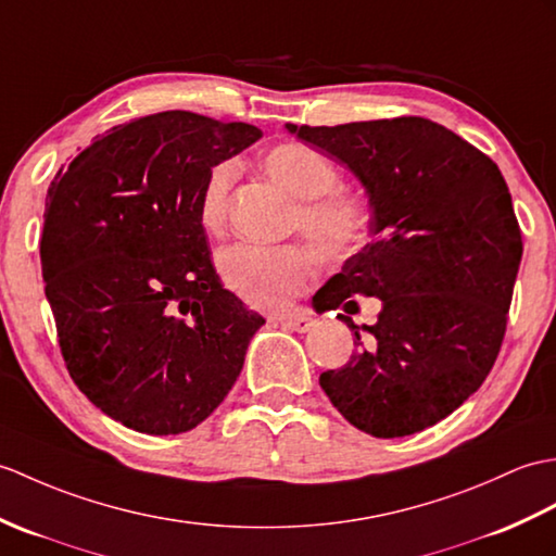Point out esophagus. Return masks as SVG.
<instances>
[{"label":"esophagus","mask_w":556,"mask_h":556,"mask_svg":"<svg viewBox=\"0 0 556 556\" xmlns=\"http://www.w3.org/2000/svg\"><path fill=\"white\" fill-rule=\"evenodd\" d=\"M279 321H281V325H287L289 329L301 331V333H305V331L315 327V319L309 315H287V317H279Z\"/></svg>","instance_id":"34e87169"}]
</instances>
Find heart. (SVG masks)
<instances>
[{
  "label": "heart",
  "mask_w": 556,
  "mask_h": 556,
  "mask_svg": "<svg viewBox=\"0 0 556 556\" xmlns=\"http://www.w3.org/2000/svg\"><path fill=\"white\" fill-rule=\"evenodd\" d=\"M263 167L277 185L295 199L291 227L327 255L345 261L365 247L371 227V211L363 197L339 189L341 173L325 153L299 141H283L263 156ZM235 161H217L205 173L199 193L201 225L217 231L225 225L229 189L235 185ZM319 255L301 241L235 243L217 257L219 275L243 303L261 309L289 307L319 277Z\"/></svg>",
  "instance_id": "1"
}]
</instances>
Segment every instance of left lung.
I'll return each instance as SVG.
<instances>
[{"mask_svg":"<svg viewBox=\"0 0 556 556\" xmlns=\"http://www.w3.org/2000/svg\"><path fill=\"white\" fill-rule=\"evenodd\" d=\"M365 185L371 243L315 293L319 309L382 301L357 353L319 386L355 429L400 438L445 419L481 389L507 329L521 229L500 167L433 121L403 115L337 127L291 125ZM368 339H364V333Z\"/></svg>","mask_w":556,"mask_h":556,"instance_id":"obj_1","label":"left lung"}]
</instances>
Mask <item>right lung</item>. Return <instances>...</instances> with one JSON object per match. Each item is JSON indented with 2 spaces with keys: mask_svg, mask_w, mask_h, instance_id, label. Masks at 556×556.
<instances>
[{
  "mask_svg": "<svg viewBox=\"0 0 556 556\" xmlns=\"http://www.w3.org/2000/svg\"><path fill=\"white\" fill-rule=\"evenodd\" d=\"M261 137L153 113L111 127L49 185L40 261L61 355L127 429L173 435L208 419L265 325L223 287L199 217L211 165Z\"/></svg>",
  "mask_w": 556,
  "mask_h": 556,
  "instance_id": "right-lung-1",
  "label": "right lung"
}]
</instances>
